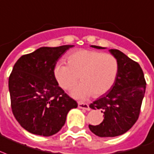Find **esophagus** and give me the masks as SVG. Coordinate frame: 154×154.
Segmentation results:
<instances>
[{
  "label": "esophagus",
  "mask_w": 154,
  "mask_h": 154,
  "mask_svg": "<svg viewBox=\"0 0 154 154\" xmlns=\"http://www.w3.org/2000/svg\"><path fill=\"white\" fill-rule=\"evenodd\" d=\"M78 107L81 109H85V110H87V111H90V106L88 105L87 103H78Z\"/></svg>",
  "instance_id": "obj_1"
}]
</instances>
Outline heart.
Listing matches in <instances>:
<instances>
[{
    "label": "heart",
    "mask_w": 154,
    "mask_h": 154,
    "mask_svg": "<svg viewBox=\"0 0 154 154\" xmlns=\"http://www.w3.org/2000/svg\"><path fill=\"white\" fill-rule=\"evenodd\" d=\"M68 64L58 62L54 68L56 81L64 90H71L80 77V84L72 90L74 98H98L108 92L116 82L119 63L111 54L82 49L68 56Z\"/></svg>",
    "instance_id": "heart-1"
}]
</instances>
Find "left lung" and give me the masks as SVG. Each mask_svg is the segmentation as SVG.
<instances>
[{
  "label": "left lung",
  "instance_id": "1",
  "mask_svg": "<svg viewBox=\"0 0 154 154\" xmlns=\"http://www.w3.org/2000/svg\"><path fill=\"white\" fill-rule=\"evenodd\" d=\"M97 49H105L91 46ZM119 63V72L115 84L108 92L93 102L92 109H101L104 119L98 125L89 128L100 137H118L128 132L139 117L145 93V82L142 69L137 62L117 49L109 50Z\"/></svg>",
  "mask_w": 154,
  "mask_h": 154
}]
</instances>
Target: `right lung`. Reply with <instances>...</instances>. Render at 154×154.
<instances>
[{
  "instance_id": "add662e5",
  "label": "right lung",
  "mask_w": 154,
  "mask_h": 154,
  "mask_svg": "<svg viewBox=\"0 0 154 154\" xmlns=\"http://www.w3.org/2000/svg\"><path fill=\"white\" fill-rule=\"evenodd\" d=\"M73 45L43 47L21 56L9 77L11 108L15 119L30 133L56 134L67 114L77 103L60 87L54 75L58 60Z\"/></svg>"
}]
</instances>
